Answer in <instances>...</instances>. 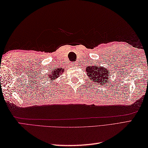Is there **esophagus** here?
<instances>
[{
    "label": "esophagus",
    "instance_id": "obj_1",
    "mask_svg": "<svg viewBox=\"0 0 148 148\" xmlns=\"http://www.w3.org/2000/svg\"><path fill=\"white\" fill-rule=\"evenodd\" d=\"M77 64L76 62H74V63H72L71 64V65L72 66V67H75V66H77Z\"/></svg>",
    "mask_w": 148,
    "mask_h": 148
}]
</instances>
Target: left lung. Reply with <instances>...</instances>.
I'll return each mask as SVG.
<instances>
[{
	"instance_id": "obj_1",
	"label": "left lung",
	"mask_w": 148,
	"mask_h": 148,
	"mask_svg": "<svg viewBox=\"0 0 148 148\" xmlns=\"http://www.w3.org/2000/svg\"><path fill=\"white\" fill-rule=\"evenodd\" d=\"M86 71L88 76L94 83L102 86L109 82L110 72L103 66H87Z\"/></svg>"
}]
</instances>
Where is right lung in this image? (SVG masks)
I'll list each match as a JSON object with an SVG mask.
<instances>
[{
    "mask_svg": "<svg viewBox=\"0 0 148 148\" xmlns=\"http://www.w3.org/2000/svg\"><path fill=\"white\" fill-rule=\"evenodd\" d=\"M63 72H64V69H63L62 67L56 68L55 69H53V71L50 72L47 78H49L51 83H52L53 81L56 80L58 77L60 76V75L62 74Z\"/></svg>",
    "mask_w": 148,
    "mask_h": 148,
    "instance_id": "obj_1",
    "label": "right lung"
}]
</instances>
